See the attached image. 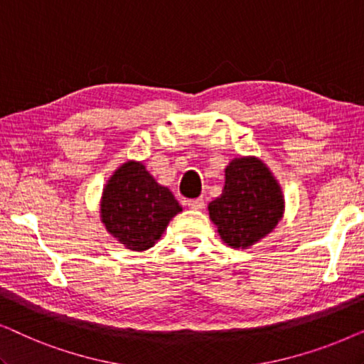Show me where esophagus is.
Segmentation results:
<instances>
[{
  "mask_svg": "<svg viewBox=\"0 0 364 364\" xmlns=\"http://www.w3.org/2000/svg\"><path fill=\"white\" fill-rule=\"evenodd\" d=\"M187 205L188 208H192V210H202V208L205 207V200H203L202 197L191 198V200H187Z\"/></svg>",
  "mask_w": 364,
  "mask_h": 364,
  "instance_id": "34e87169",
  "label": "esophagus"
}]
</instances>
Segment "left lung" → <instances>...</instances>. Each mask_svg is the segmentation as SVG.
Returning <instances> with one entry per match:
<instances>
[{
    "mask_svg": "<svg viewBox=\"0 0 364 364\" xmlns=\"http://www.w3.org/2000/svg\"><path fill=\"white\" fill-rule=\"evenodd\" d=\"M282 188L257 157H240L225 168L222 196L208 203V213L222 240L247 248L270 233L283 215Z\"/></svg>",
    "mask_w": 364,
    "mask_h": 364,
    "instance_id": "left-lung-1",
    "label": "left lung"
}]
</instances>
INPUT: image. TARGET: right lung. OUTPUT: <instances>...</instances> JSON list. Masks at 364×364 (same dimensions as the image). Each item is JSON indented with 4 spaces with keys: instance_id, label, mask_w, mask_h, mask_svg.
Listing matches in <instances>:
<instances>
[{
    "instance_id": "obj_1",
    "label": "right lung",
    "mask_w": 364,
    "mask_h": 364,
    "mask_svg": "<svg viewBox=\"0 0 364 364\" xmlns=\"http://www.w3.org/2000/svg\"><path fill=\"white\" fill-rule=\"evenodd\" d=\"M181 210L172 192L159 186L141 162L122 164L102 192L101 220L129 250L151 248Z\"/></svg>"
}]
</instances>
